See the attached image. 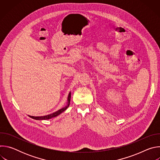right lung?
I'll use <instances>...</instances> for the list:
<instances>
[{
  "instance_id": "1",
  "label": "right lung",
  "mask_w": 160,
  "mask_h": 160,
  "mask_svg": "<svg viewBox=\"0 0 160 160\" xmlns=\"http://www.w3.org/2000/svg\"><path fill=\"white\" fill-rule=\"evenodd\" d=\"M70 99H71V92L69 93V94H68V102H67V105L58 110L57 111L53 112V113H51V114H49V115H45V116H42V117H33V116H29L30 118L34 119V120H49V119H51L52 118H54V117H56L58 115H59L60 114L61 112H62L63 111H64L68 108V106H69L70 105Z\"/></svg>"
}]
</instances>
